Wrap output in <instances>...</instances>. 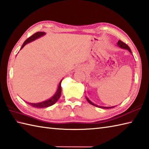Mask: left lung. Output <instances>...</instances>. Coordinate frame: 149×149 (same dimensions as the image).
<instances>
[{
  "mask_svg": "<svg viewBox=\"0 0 149 149\" xmlns=\"http://www.w3.org/2000/svg\"><path fill=\"white\" fill-rule=\"evenodd\" d=\"M117 45L119 47L121 48V49H124L128 50L130 53H132V51H131V50H130V47L126 44H125V43H124V42H123L122 41H121V40L118 41L117 42ZM86 99L87 100V102H89L90 104H91V105L95 106V107H100V108H102V109H111V108H113V107H115V106H112V107H103V106H100V105H96L95 104H94V103H93L91 101V100L89 98H88L87 96H86Z\"/></svg>",
  "mask_w": 149,
  "mask_h": 149,
  "instance_id": "left-lung-1",
  "label": "left lung"
}]
</instances>
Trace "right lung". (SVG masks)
<instances>
[{
  "mask_svg": "<svg viewBox=\"0 0 149 149\" xmlns=\"http://www.w3.org/2000/svg\"><path fill=\"white\" fill-rule=\"evenodd\" d=\"M45 34H46V33H45V32H37V33H35L34 35H33L31 36H30L29 38H28L25 42H24V44L22 45V47H21L20 49H22L27 44H28V43H29V42H31L33 41L36 40V39L42 37V36H44ZM62 79L60 81L58 86V88H57L56 91L55 92V93L54 94V95L53 96H51L50 98L45 100V101H43L42 102H39V103L27 102V104H28L30 105H31L32 107H34L36 108H44V107H49V106L53 105V104H55L58 100L60 96H61V92H62L61 82H62Z\"/></svg>",
  "mask_w": 149,
  "mask_h": 149,
  "instance_id": "right-lung-1",
  "label": "right lung"
}]
</instances>
